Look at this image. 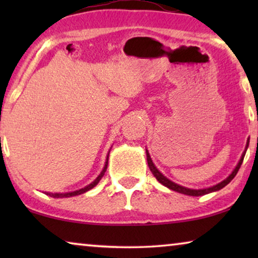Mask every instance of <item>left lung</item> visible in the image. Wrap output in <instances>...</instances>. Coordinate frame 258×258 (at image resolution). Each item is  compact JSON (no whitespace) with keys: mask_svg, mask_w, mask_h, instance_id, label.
Wrapping results in <instances>:
<instances>
[{"mask_svg":"<svg viewBox=\"0 0 258 258\" xmlns=\"http://www.w3.org/2000/svg\"><path fill=\"white\" fill-rule=\"evenodd\" d=\"M248 147H249V141H248V142H246V147H245L244 153H243L241 160H239L238 164L236 165V168L234 169V171H232L231 174L229 175L228 177L224 179V181H222V182L218 183V184L210 186V188H206V189H189V188H185V186L176 184V183L170 181V179L165 177V176L162 174V172L158 171V169L155 167V164L153 163V161H151L150 155H149V153H148V150H147V161H148V165H149L150 171L153 172V175L155 176V177H156V179L161 183V184H163L164 186H167V188H169V189L174 190V191L184 194V195L202 196V195H207V194H209V192H214V191H217V190H221L222 188H224L225 185L229 184V183L231 182V179L234 178L235 176H236V174H237V172H238V169L241 168V164H242V162H243V158H244L245 151H246V149H248Z\"/></svg>","mask_w":258,"mask_h":258,"instance_id":"left-lung-1","label":"left lung"}]
</instances>
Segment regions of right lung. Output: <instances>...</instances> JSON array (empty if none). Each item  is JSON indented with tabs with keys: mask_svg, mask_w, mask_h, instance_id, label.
Here are the masks:
<instances>
[{
	"mask_svg": "<svg viewBox=\"0 0 258 258\" xmlns=\"http://www.w3.org/2000/svg\"><path fill=\"white\" fill-rule=\"evenodd\" d=\"M108 155H109V154H108ZM107 168H108V157H107V162H105V165H104L103 170L101 171V174L97 176V178L95 179L94 182H91L89 185L84 186V188L80 189V190H76V191H73V192H66V194H50V192H47V195H50V196H54V197H72V196H76V195H81V194H84V192H86V191H88V190L93 189L94 186L96 185L97 183L101 181V178L103 177L104 172L107 171Z\"/></svg>",
	"mask_w": 258,
	"mask_h": 258,
	"instance_id": "add662e5",
	"label": "right lung"
}]
</instances>
